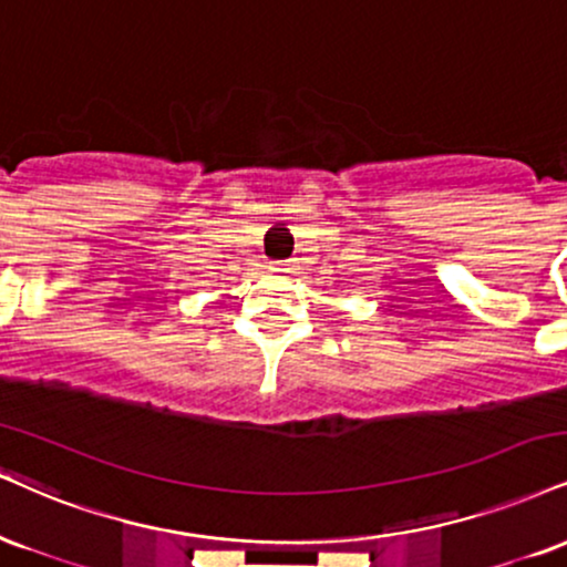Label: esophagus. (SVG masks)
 I'll return each instance as SVG.
<instances>
[{"label":"esophagus","instance_id":"34e87169","mask_svg":"<svg viewBox=\"0 0 567 567\" xmlns=\"http://www.w3.org/2000/svg\"><path fill=\"white\" fill-rule=\"evenodd\" d=\"M277 266H279V271H282V266H285V264H282V261H277Z\"/></svg>","mask_w":567,"mask_h":567}]
</instances>
